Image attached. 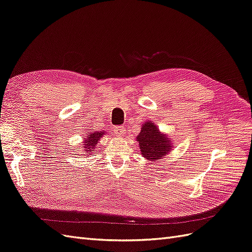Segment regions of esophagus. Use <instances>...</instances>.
Returning <instances> with one entry per match:
<instances>
[{"mask_svg":"<svg viewBox=\"0 0 252 252\" xmlns=\"http://www.w3.org/2000/svg\"><path fill=\"white\" fill-rule=\"evenodd\" d=\"M125 132H126V130L124 129V127H122V126L114 127V133L119 135V137H122V135H123Z\"/></svg>","mask_w":252,"mask_h":252,"instance_id":"esophagus-1","label":"esophagus"}]
</instances>
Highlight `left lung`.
I'll use <instances>...</instances> for the list:
<instances>
[{"instance_id":"1","label":"left lung","mask_w":252,"mask_h":252,"mask_svg":"<svg viewBox=\"0 0 252 252\" xmlns=\"http://www.w3.org/2000/svg\"><path fill=\"white\" fill-rule=\"evenodd\" d=\"M140 151L143 157L149 161H158L164 157L169 151H172V141L167 135L162 133L157 125L147 121L142 126L137 137Z\"/></svg>"}]
</instances>
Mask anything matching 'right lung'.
Wrapping results in <instances>:
<instances>
[{"instance_id":"obj_1","label":"right lung","mask_w":252,"mask_h":252,"mask_svg":"<svg viewBox=\"0 0 252 252\" xmlns=\"http://www.w3.org/2000/svg\"><path fill=\"white\" fill-rule=\"evenodd\" d=\"M105 134V131H93L88 132V134L84 138V152L87 154L86 156H89V154L93 153L95 146L98 143L99 139Z\"/></svg>"}]
</instances>
